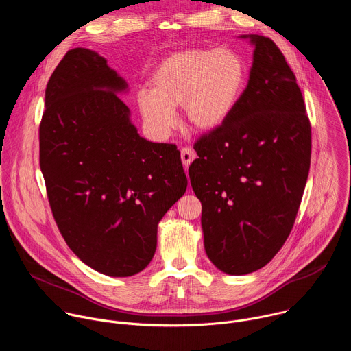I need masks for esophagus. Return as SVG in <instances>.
I'll return each mask as SVG.
<instances>
[{"mask_svg": "<svg viewBox=\"0 0 351 351\" xmlns=\"http://www.w3.org/2000/svg\"><path fill=\"white\" fill-rule=\"evenodd\" d=\"M180 158H182L183 165L187 168V167L191 164V161L195 158L194 149H191L190 147H184V148H182V149H180Z\"/></svg>", "mask_w": 351, "mask_h": 351, "instance_id": "obj_1", "label": "esophagus"}]
</instances>
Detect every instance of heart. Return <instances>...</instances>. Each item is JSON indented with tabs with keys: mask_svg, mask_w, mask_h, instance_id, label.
<instances>
[{
	"mask_svg": "<svg viewBox=\"0 0 351 351\" xmlns=\"http://www.w3.org/2000/svg\"><path fill=\"white\" fill-rule=\"evenodd\" d=\"M152 90L137 93L147 128L168 137L176 128V108L198 130L221 126L236 108L245 84L243 60L229 48H191L167 57L149 79Z\"/></svg>",
	"mask_w": 351,
	"mask_h": 351,
	"instance_id": "1",
	"label": "heart"
}]
</instances>
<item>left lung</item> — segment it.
Masks as SVG:
<instances>
[{
  "label": "left lung",
  "instance_id": "left-lung-1",
  "mask_svg": "<svg viewBox=\"0 0 351 351\" xmlns=\"http://www.w3.org/2000/svg\"><path fill=\"white\" fill-rule=\"evenodd\" d=\"M247 87L229 118L195 143L189 167L206 253L225 274L265 267L289 237L311 161L303 94L278 45L258 34Z\"/></svg>",
  "mask_w": 351,
  "mask_h": 351
}]
</instances>
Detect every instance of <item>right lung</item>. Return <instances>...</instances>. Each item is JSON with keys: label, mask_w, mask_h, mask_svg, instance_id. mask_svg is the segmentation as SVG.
Listing matches in <instances>:
<instances>
[{"label": "right lung", "mask_w": 351, "mask_h": 351, "mask_svg": "<svg viewBox=\"0 0 351 351\" xmlns=\"http://www.w3.org/2000/svg\"><path fill=\"white\" fill-rule=\"evenodd\" d=\"M126 82L88 48L65 54L45 88L38 129L49 207L72 252L108 276H132L153 260L157 228L184 194L175 144L137 133L117 93Z\"/></svg>", "instance_id": "add662e5"}]
</instances>
